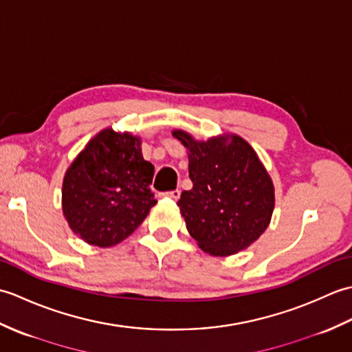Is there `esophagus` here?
<instances>
[{
    "mask_svg": "<svg viewBox=\"0 0 352 352\" xmlns=\"http://www.w3.org/2000/svg\"><path fill=\"white\" fill-rule=\"evenodd\" d=\"M180 195H182V192L178 190V189H177V190H170V192L166 193V197H169V198H172V199H175V201H177L178 198H180Z\"/></svg>",
    "mask_w": 352,
    "mask_h": 352,
    "instance_id": "esophagus-1",
    "label": "esophagus"
}]
</instances>
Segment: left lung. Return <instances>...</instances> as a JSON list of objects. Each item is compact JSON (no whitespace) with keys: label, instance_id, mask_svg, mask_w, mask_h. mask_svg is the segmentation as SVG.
<instances>
[{"label":"left lung","instance_id":"8db88e82","mask_svg":"<svg viewBox=\"0 0 352 352\" xmlns=\"http://www.w3.org/2000/svg\"><path fill=\"white\" fill-rule=\"evenodd\" d=\"M188 149L190 190H183L180 213L204 252L228 257L248 248L265 233L275 207L271 175L257 153L233 133L197 140L174 130Z\"/></svg>","mask_w":352,"mask_h":352}]
</instances>
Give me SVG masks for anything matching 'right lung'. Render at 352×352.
<instances>
[{
  "mask_svg": "<svg viewBox=\"0 0 352 352\" xmlns=\"http://www.w3.org/2000/svg\"><path fill=\"white\" fill-rule=\"evenodd\" d=\"M153 177L139 136L110 126L95 134L63 177L62 210L72 233L100 248L121 243L157 204Z\"/></svg>",
  "mask_w": 352,
  "mask_h": 352,
  "instance_id": "obj_1",
  "label": "right lung"
}]
</instances>
